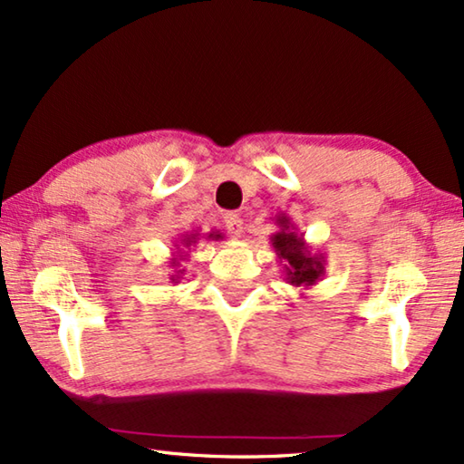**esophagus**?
I'll return each mask as SVG.
<instances>
[{
    "instance_id": "esophagus-1",
    "label": "esophagus",
    "mask_w": 464,
    "mask_h": 464,
    "mask_svg": "<svg viewBox=\"0 0 464 464\" xmlns=\"http://www.w3.org/2000/svg\"><path fill=\"white\" fill-rule=\"evenodd\" d=\"M224 221H226V227L230 230L232 237L238 238L240 234H243V218H240L238 213H227Z\"/></svg>"
}]
</instances>
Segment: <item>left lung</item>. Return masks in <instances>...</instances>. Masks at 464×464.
Returning <instances> with one entry per match:
<instances>
[{
    "label": "left lung",
    "mask_w": 464,
    "mask_h": 464,
    "mask_svg": "<svg viewBox=\"0 0 464 464\" xmlns=\"http://www.w3.org/2000/svg\"><path fill=\"white\" fill-rule=\"evenodd\" d=\"M276 226L281 230L272 234L270 243L275 246L276 257L283 264L285 281L291 287H313L325 275V256L323 253H313L310 245L304 240V234L295 232V226L291 224V219L285 213L276 215Z\"/></svg>",
    "instance_id": "obj_1"
}]
</instances>
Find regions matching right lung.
<instances>
[{
	"instance_id": "right-lung-1",
	"label": "right lung",
	"mask_w": 464,
	"mask_h": 464,
	"mask_svg": "<svg viewBox=\"0 0 464 464\" xmlns=\"http://www.w3.org/2000/svg\"><path fill=\"white\" fill-rule=\"evenodd\" d=\"M205 238L207 240H219V238H224L221 237L219 232H208V234H205ZM200 240V234L198 232H189V234H181V245H175L177 249L173 251V257H170V268H179L181 266V262H186L188 259V253H189V249H192V246L198 243ZM183 246L184 249L181 250L180 246ZM188 248V251L186 252L185 249ZM186 270H175L173 275H170V283H179V278H181V275Z\"/></svg>"
}]
</instances>
